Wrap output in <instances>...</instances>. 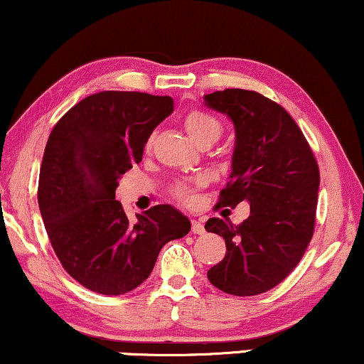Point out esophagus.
<instances>
[{"mask_svg":"<svg viewBox=\"0 0 364 364\" xmlns=\"http://www.w3.org/2000/svg\"><path fill=\"white\" fill-rule=\"evenodd\" d=\"M191 232H193V234H196V235L205 234V225L198 220H193V222H191Z\"/></svg>","mask_w":364,"mask_h":364,"instance_id":"1","label":"esophagus"}]
</instances>
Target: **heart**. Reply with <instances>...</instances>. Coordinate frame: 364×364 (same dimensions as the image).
Instances as JSON below:
<instances>
[{
  "label": "heart",
  "instance_id": "obj_1",
  "mask_svg": "<svg viewBox=\"0 0 364 364\" xmlns=\"http://www.w3.org/2000/svg\"><path fill=\"white\" fill-rule=\"evenodd\" d=\"M183 125H185L188 135L195 140L196 144H213L222 135V124L212 113L193 108L186 112L183 117ZM151 146V142H149ZM205 185L203 176H193L188 179H179L171 186V195L183 205H193L196 200V190Z\"/></svg>",
  "mask_w": 364,
  "mask_h": 364
}]
</instances>
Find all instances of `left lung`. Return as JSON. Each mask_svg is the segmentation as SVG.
<instances>
[{"label": "left lung", "mask_w": 364, "mask_h": 364, "mask_svg": "<svg viewBox=\"0 0 364 364\" xmlns=\"http://www.w3.org/2000/svg\"><path fill=\"white\" fill-rule=\"evenodd\" d=\"M205 105L235 127L232 173L217 207L249 201L251 215L234 225L208 218L205 230L222 235L225 257L207 277L235 296L259 295L295 269L314 235L318 164L300 127L282 105L249 90L205 95Z\"/></svg>", "instance_id": "left-lung-1"}]
</instances>
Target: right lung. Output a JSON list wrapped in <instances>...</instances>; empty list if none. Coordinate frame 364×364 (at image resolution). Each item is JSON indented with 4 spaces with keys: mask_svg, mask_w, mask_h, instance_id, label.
<instances>
[{
    "mask_svg": "<svg viewBox=\"0 0 364 364\" xmlns=\"http://www.w3.org/2000/svg\"><path fill=\"white\" fill-rule=\"evenodd\" d=\"M171 112V96L100 91L52 129L38 207L60 264L87 290L132 291L152 273L164 244L191 229L171 205H156L130 220L115 200L118 178L142 161L147 139Z\"/></svg>",
    "mask_w": 364,
    "mask_h": 364,
    "instance_id": "1",
    "label": "right lung"
}]
</instances>
